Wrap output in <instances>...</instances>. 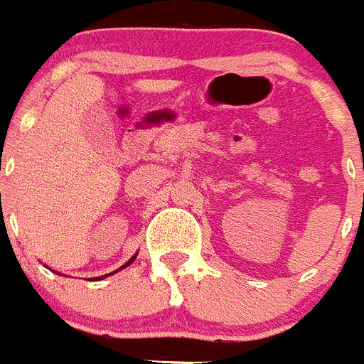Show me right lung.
Wrapping results in <instances>:
<instances>
[{
    "mask_svg": "<svg viewBox=\"0 0 364 364\" xmlns=\"http://www.w3.org/2000/svg\"><path fill=\"white\" fill-rule=\"evenodd\" d=\"M135 257H137V253H135V255H134V257H132V259H130V260H128V262H124V264H123V266H121V267H119V269H124V267H127V266H130V264H132V262H134V260H135ZM119 269H117V271H119ZM114 273H116V271H114ZM109 274H112V273H109ZM109 274H105V277H109ZM105 277H98V278H95V280H104V278H105Z\"/></svg>",
    "mask_w": 364,
    "mask_h": 364,
    "instance_id": "right-lung-1",
    "label": "right lung"
}]
</instances>
